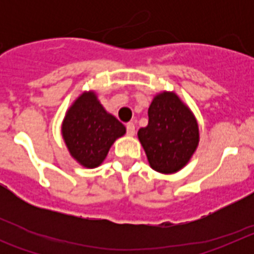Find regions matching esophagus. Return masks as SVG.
Listing matches in <instances>:
<instances>
[{"label": "esophagus", "instance_id": "esophagus-1", "mask_svg": "<svg viewBox=\"0 0 254 254\" xmlns=\"http://www.w3.org/2000/svg\"><path fill=\"white\" fill-rule=\"evenodd\" d=\"M126 129H127V134H128V136H133L134 134V125L132 122H129V123H127V125H126Z\"/></svg>", "mask_w": 254, "mask_h": 254}]
</instances>
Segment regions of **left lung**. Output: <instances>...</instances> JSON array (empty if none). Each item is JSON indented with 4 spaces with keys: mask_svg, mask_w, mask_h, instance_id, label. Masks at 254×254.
Here are the masks:
<instances>
[{
    "mask_svg": "<svg viewBox=\"0 0 254 254\" xmlns=\"http://www.w3.org/2000/svg\"><path fill=\"white\" fill-rule=\"evenodd\" d=\"M149 123L137 136L150 167L172 174L186 167L199 141L198 125L190 108L176 93L164 91L152 99Z\"/></svg>",
    "mask_w": 254,
    "mask_h": 254,
    "instance_id": "1",
    "label": "left lung"
}]
</instances>
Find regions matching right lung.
Masks as SVG:
<instances>
[{"instance_id": "add662e5", "label": "right lung", "mask_w": 254, "mask_h": 254, "mask_svg": "<svg viewBox=\"0 0 254 254\" xmlns=\"http://www.w3.org/2000/svg\"><path fill=\"white\" fill-rule=\"evenodd\" d=\"M126 127L108 113L94 91H85L72 103L62 122L64 137L69 154L85 168H96Z\"/></svg>"}]
</instances>
